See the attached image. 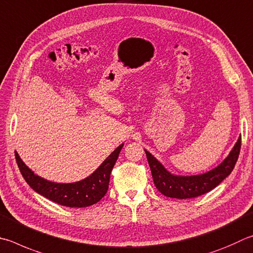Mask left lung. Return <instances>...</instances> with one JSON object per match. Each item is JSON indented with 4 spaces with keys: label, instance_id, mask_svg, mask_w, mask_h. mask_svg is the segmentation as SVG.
I'll list each match as a JSON object with an SVG mask.
<instances>
[{
    "label": "left lung",
    "instance_id": "obj_1",
    "mask_svg": "<svg viewBox=\"0 0 253 253\" xmlns=\"http://www.w3.org/2000/svg\"><path fill=\"white\" fill-rule=\"evenodd\" d=\"M241 148V136L223 162L208 172L195 176H177L169 172L149 151L145 149L154 183L164 196L188 199L207 194L226 179L235 168Z\"/></svg>",
    "mask_w": 253,
    "mask_h": 253
}]
</instances>
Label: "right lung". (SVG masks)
I'll return each mask as SVG.
<instances>
[{
  "instance_id": "obj_1",
  "label": "right lung",
  "mask_w": 253,
  "mask_h": 253,
  "mask_svg": "<svg viewBox=\"0 0 253 253\" xmlns=\"http://www.w3.org/2000/svg\"><path fill=\"white\" fill-rule=\"evenodd\" d=\"M123 146L124 144L118 146L90 176L72 183H58L46 180L32 171L16 151L15 158L23 178L38 194L58 205L71 208H83L98 203L106 195L111 172Z\"/></svg>"
}]
</instances>
